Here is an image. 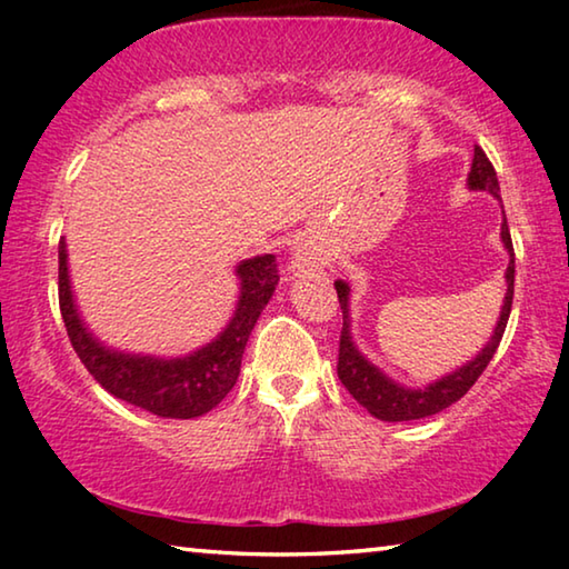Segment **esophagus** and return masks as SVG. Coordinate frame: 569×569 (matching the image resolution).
Instances as JSON below:
<instances>
[{"mask_svg": "<svg viewBox=\"0 0 569 569\" xmlns=\"http://www.w3.org/2000/svg\"><path fill=\"white\" fill-rule=\"evenodd\" d=\"M291 268L293 271H313L316 268V261H313V256L311 253H296L293 256V261H291Z\"/></svg>", "mask_w": 569, "mask_h": 569, "instance_id": "1", "label": "esophagus"}]
</instances>
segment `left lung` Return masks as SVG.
<instances>
[{
    "instance_id": "1",
    "label": "left lung",
    "mask_w": 569,
    "mask_h": 569,
    "mask_svg": "<svg viewBox=\"0 0 569 569\" xmlns=\"http://www.w3.org/2000/svg\"><path fill=\"white\" fill-rule=\"evenodd\" d=\"M469 188L471 190H487L502 203L499 198V182L495 166L485 156V150L475 146V160H471L469 170ZM502 243L509 253V266H507V293H505V306L499 311V321L495 326V333L489 343L481 349L475 359L461 369L447 373L439 381L429 383L423 389H407L401 383L391 381L387 373H381L371 361H366L363 356L356 349L351 341V329H349V286L343 281H336V293H339V303L343 308V329H341V341H339V379L346 389H349L351 397L361 403V407L381 421H411V419H423L431 417V413H439L441 409L451 407V403L459 401L465 393L475 387V381L481 377V371L487 369V363L492 361L499 341H502L509 311H512V296H515V248H512V236H509L507 216L502 220Z\"/></svg>"
}]
</instances>
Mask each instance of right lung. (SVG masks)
<instances>
[{"label":"right lung","mask_w":569,"mask_h":569,"mask_svg":"<svg viewBox=\"0 0 569 569\" xmlns=\"http://www.w3.org/2000/svg\"><path fill=\"white\" fill-rule=\"evenodd\" d=\"M236 276L240 278V296L233 319L203 349L180 359L122 353L102 346L84 329L72 298L67 246L60 240V311L64 329L84 369L112 397L166 419L203 417L236 387L248 336L278 286L276 256L266 253L240 261Z\"/></svg>","instance_id":"obj_1"}]
</instances>
